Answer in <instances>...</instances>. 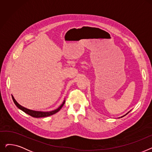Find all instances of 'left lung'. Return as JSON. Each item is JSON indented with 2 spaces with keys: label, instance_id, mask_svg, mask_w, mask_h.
<instances>
[{
  "label": "left lung",
  "instance_id": "left-lung-1",
  "mask_svg": "<svg viewBox=\"0 0 152 152\" xmlns=\"http://www.w3.org/2000/svg\"><path fill=\"white\" fill-rule=\"evenodd\" d=\"M129 112H130V111H129V112H127V113H126V115H123V116H121V118H122V117H123V116H126V115H127V114H128V113H129Z\"/></svg>",
  "mask_w": 152,
  "mask_h": 152
}]
</instances>
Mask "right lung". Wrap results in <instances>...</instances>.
Returning <instances> with one entry per match:
<instances>
[{
    "label": "right lung",
    "instance_id": "obj_1",
    "mask_svg": "<svg viewBox=\"0 0 152 152\" xmlns=\"http://www.w3.org/2000/svg\"><path fill=\"white\" fill-rule=\"evenodd\" d=\"M12 99L13 100V102H14V103H15L16 106H17L20 110H22L23 111H24V112L26 113V114H28V115H29L31 116H33L34 118H43V117H47V116L53 115L55 114L56 113H57L58 111L60 110V109L62 108L63 105L65 104V100H64L63 103H61V105L58 108H57V109H55L54 110H52V111H36V110H30V109L26 108L25 107L21 106L17 102V100L15 99V98L13 96V95H12Z\"/></svg>",
    "mask_w": 152,
    "mask_h": 152
}]
</instances>
